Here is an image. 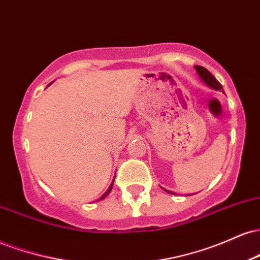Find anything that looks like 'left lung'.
<instances>
[{"label": "left lung", "instance_id": "obj_1", "mask_svg": "<svg viewBox=\"0 0 260 260\" xmlns=\"http://www.w3.org/2000/svg\"><path fill=\"white\" fill-rule=\"evenodd\" d=\"M194 68H196L197 73H198L199 78L202 79V82L204 83L205 85L209 86V88H210V89H214V90L222 91L223 94H225V91H223V89H222V85L220 84L219 82H217V80L215 79V77H214L213 74L209 72L207 68L202 67V66H194ZM164 190H166V192H168L169 194H174V196L176 194L175 192H172V190L165 189V188H164Z\"/></svg>", "mask_w": 260, "mask_h": 260}]
</instances>
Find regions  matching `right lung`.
<instances>
[{"label": "right lung", "mask_w": 260, "mask_h": 260, "mask_svg": "<svg viewBox=\"0 0 260 260\" xmlns=\"http://www.w3.org/2000/svg\"><path fill=\"white\" fill-rule=\"evenodd\" d=\"M50 84H51V83H50ZM50 84H49V85H50ZM49 85H47V86H49ZM113 181H115V178H113ZM113 181H112V183H111V184H110L109 189H107V190H106V192H105V193H104V194H103V196H101L99 199H98V201H103V199H104V198H106V197L110 194V192H111V189H112V186H113ZM98 201H96V202H98Z\"/></svg>", "instance_id": "right-lung-1"}]
</instances>
